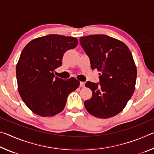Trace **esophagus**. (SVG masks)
<instances>
[{"label":"esophagus","mask_w":154,"mask_h":154,"mask_svg":"<svg viewBox=\"0 0 154 154\" xmlns=\"http://www.w3.org/2000/svg\"><path fill=\"white\" fill-rule=\"evenodd\" d=\"M84 86H85V83L83 82H80V87L83 88Z\"/></svg>","instance_id":"obj_1"}]
</instances>
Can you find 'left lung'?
<instances>
[{
    "label": "left lung",
    "mask_w": 154,
    "mask_h": 154,
    "mask_svg": "<svg viewBox=\"0 0 154 154\" xmlns=\"http://www.w3.org/2000/svg\"><path fill=\"white\" fill-rule=\"evenodd\" d=\"M79 41L92 69L100 72L99 83H85L92 96L85 101V107L96 118L115 116L123 110L135 89L137 71L131 52L126 44L105 35L83 36Z\"/></svg>",
    "instance_id": "8db88e82"
}]
</instances>
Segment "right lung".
<instances>
[{
    "label": "right lung",
    "mask_w": 154,
    "mask_h": 154,
    "mask_svg": "<svg viewBox=\"0 0 154 154\" xmlns=\"http://www.w3.org/2000/svg\"><path fill=\"white\" fill-rule=\"evenodd\" d=\"M77 44L75 37L49 35L35 38L23 49L16 66L18 92L33 113L42 117L59 113L69 94L79 86L73 77L64 80L54 74L62 66L64 54Z\"/></svg>",
    "instance_id": "1"
}]
</instances>
